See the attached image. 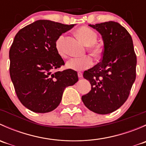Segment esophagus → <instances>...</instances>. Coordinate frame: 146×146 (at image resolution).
Returning a JSON list of instances; mask_svg holds the SVG:
<instances>
[{"label": "esophagus", "instance_id": "obj_1", "mask_svg": "<svg viewBox=\"0 0 146 146\" xmlns=\"http://www.w3.org/2000/svg\"><path fill=\"white\" fill-rule=\"evenodd\" d=\"M78 78H82V73L81 72H78Z\"/></svg>", "mask_w": 146, "mask_h": 146}]
</instances>
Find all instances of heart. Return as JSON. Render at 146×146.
Listing matches in <instances>:
<instances>
[{"label": "heart", "mask_w": 146, "mask_h": 146, "mask_svg": "<svg viewBox=\"0 0 146 146\" xmlns=\"http://www.w3.org/2000/svg\"><path fill=\"white\" fill-rule=\"evenodd\" d=\"M76 33L82 39V42L90 47V52L92 56L98 57L101 55L102 53V48L100 45L96 44L98 35L95 31L90 27L83 26L79 27L76 30ZM64 39L65 36L64 35H61L56 42V48L57 52L63 58L66 57V51L64 47ZM92 64L93 60L90 56H88L81 58H71L68 61L66 66L69 69L80 71L89 68L92 66Z\"/></svg>", "instance_id": "1"}]
</instances>
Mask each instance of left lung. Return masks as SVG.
I'll return each mask as SVG.
<instances>
[{"label": "left lung", "instance_id": "obj_1", "mask_svg": "<svg viewBox=\"0 0 146 146\" xmlns=\"http://www.w3.org/2000/svg\"><path fill=\"white\" fill-rule=\"evenodd\" d=\"M89 26L101 34L104 49L100 62L84 72L91 90L82 96V100L93 112L110 114L126 101L136 80L137 59L133 40L128 31L116 22Z\"/></svg>", "mask_w": 146, "mask_h": 146}]
</instances>
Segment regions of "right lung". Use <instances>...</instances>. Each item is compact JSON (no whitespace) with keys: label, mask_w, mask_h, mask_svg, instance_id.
<instances>
[{"label":"right lung","mask_w":146,"mask_h":146,"mask_svg":"<svg viewBox=\"0 0 146 146\" xmlns=\"http://www.w3.org/2000/svg\"><path fill=\"white\" fill-rule=\"evenodd\" d=\"M74 25L39 20L15 36L9 51L10 78L19 100L34 112L55 110L65 88L78 80L76 70L54 71L65 64L56 42Z\"/></svg>","instance_id":"obj_1"}]
</instances>
